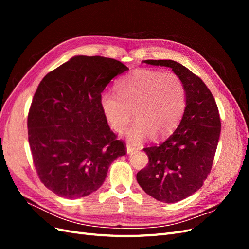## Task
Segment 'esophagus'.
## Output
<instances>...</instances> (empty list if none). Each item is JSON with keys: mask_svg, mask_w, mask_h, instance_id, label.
Wrapping results in <instances>:
<instances>
[{"mask_svg": "<svg viewBox=\"0 0 249 249\" xmlns=\"http://www.w3.org/2000/svg\"><path fill=\"white\" fill-rule=\"evenodd\" d=\"M136 146H133L131 144H127L126 145V154H132L134 150H136Z\"/></svg>", "mask_w": 249, "mask_h": 249, "instance_id": "obj_1", "label": "esophagus"}]
</instances>
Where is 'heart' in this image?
Wrapping results in <instances>:
<instances>
[{
	"label": "heart",
	"instance_id": "heart-1",
	"mask_svg": "<svg viewBox=\"0 0 249 249\" xmlns=\"http://www.w3.org/2000/svg\"><path fill=\"white\" fill-rule=\"evenodd\" d=\"M117 95L101 94L100 105L107 124L120 132L132 118L136 120L123 133L132 144L144 141L154 134L161 138L176 129L187 104V88L175 72L138 69L117 84Z\"/></svg>",
	"mask_w": 249,
	"mask_h": 249
}]
</instances>
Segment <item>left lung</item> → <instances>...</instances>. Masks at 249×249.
Here are the masks:
<instances>
[{
	"instance_id": "left-lung-1",
	"label": "left lung",
	"mask_w": 249,
	"mask_h": 249,
	"mask_svg": "<svg viewBox=\"0 0 249 249\" xmlns=\"http://www.w3.org/2000/svg\"><path fill=\"white\" fill-rule=\"evenodd\" d=\"M146 64L170 67L187 88L182 119L170 136L143 148L147 166L137 182L150 196L165 203L178 202L199 190L212 168L221 123L214 97L200 78L173 60H144Z\"/></svg>"
}]
</instances>
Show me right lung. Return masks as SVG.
<instances>
[{"label":"right lung","mask_w":249,"mask_h":249,"mask_svg":"<svg viewBox=\"0 0 249 249\" xmlns=\"http://www.w3.org/2000/svg\"><path fill=\"white\" fill-rule=\"evenodd\" d=\"M115 59L74 56L37 87L28 115L33 163L42 184L64 198H80L103 185L112 162L124 156L100 99L110 81L126 71Z\"/></svg>","instance_id":"obj_1"}]
</instances>
